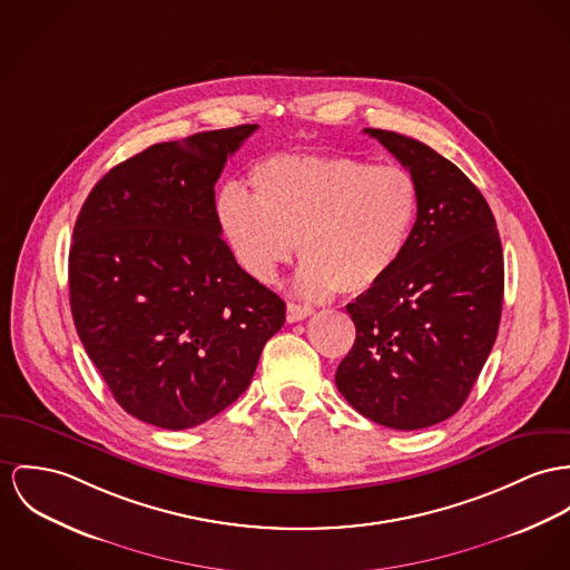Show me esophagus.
Returning <instances> with one entry per match:
<instances>
[{
  "label": "esophagus",
  "instance_id": "esophagus-1",
  "mask_svg": "<svg viewBox=\"0 0 570 570\" xmlns=\"http://www.w3.org/2000/svg\"><path fill=\"white\" fill-rule=\"evenodd\" d=\"M312 314V307L309 306H302V304H288L286 306V321L288 323H297V321H304V318H307Z\"/></svg>",
  "mask_w": 570,
  "mask_h": 570
}]
</instances>
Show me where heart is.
I'll return each instance as SVG.
<instances>
[{
	"instance_id": "1",
	"label": "heart",
	"mask_w": 570,
	"mask_h": 570,
	"mask_svg": "<svg viewBox=\"0 0 570 570\" xmlns=\"http://www.w3.org/2000/svg\"><path fill=\"white\" fill-rule=\"evenodd\" d=\"M254 197L227 186L217 199L220 229L240 264L273 284L299 245V288L323 299L377 288L403 261L421 193L401 165L351 156H273L258 163Z\"/></svg>"
}]
</instances>
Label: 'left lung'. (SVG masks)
I'll return each instance as SVG.
<instances>
[{"instance_id":"8db88e82","label":"left lung","mask_w":570,"mask_h":570,"mask_svg":"<svg viewBox=\"0 0 570 570\" xmlns=\"http://www.w3.org/2000/svg\"><path fill=\"white\" fill-rule=\"evenodd\" d=\"M414 176L419 219L403 261L347 306L355 343L336 386L366 419L423 430L453 416L482 373L503 306V252L480 188L421 140L366 128Z\"/></svg>"}]
</instances>
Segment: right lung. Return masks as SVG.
Returning <instances> with one entry per match:
<instances>
[{
  "instance_id": "add662e5",
  "label": "right lung",
  "mask_w": 570,
  "mask_h": 570,
  "mask_svg": "<svg viewBox=\"0 0 570 570\" xmlns=\"http://www.w3.org/2000/svg\"><path fill=\"white\" fill-rule=\"evenodd\" d=\"M258 126L158 142L101 177L78 215L69 302L117 403L188 430L252 384L286 304L220 238L215 184Z\"/></svg>"
}]
</instances>
